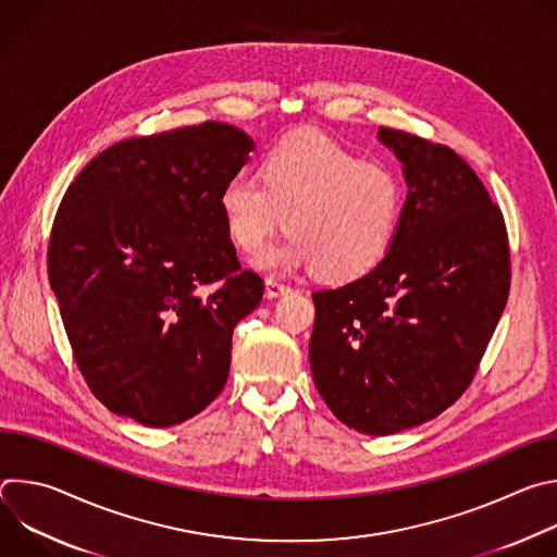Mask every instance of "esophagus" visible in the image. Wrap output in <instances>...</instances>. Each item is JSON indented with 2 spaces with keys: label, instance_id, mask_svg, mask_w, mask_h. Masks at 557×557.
Instances as JSON below:
<instances>
[{
  "label": "esophagus",
  "instance_id": "esophagus-1",
  "mask_svg": "<svg viewBox=\"0 0 557 557\" xmlns=\"http://www.w3.org/2000/svg\"><path fill=\"white\" fill-rule=\"evenodd\" d=\"M286 293H290L288 284H284V282L275 280V277H267V297H282Z\"/></svg>",
  "mask_w": 557,
  "mask_h": 557
}]
</instances>
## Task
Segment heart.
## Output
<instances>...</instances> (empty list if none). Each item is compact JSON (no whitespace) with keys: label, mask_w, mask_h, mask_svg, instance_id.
Here are the masks:
<instances>
[{"label":"heart","mask_w":557,"mask_h":557,"mask_svg":"<svg viewBox=\"0 0 557 557\" xmlns=\"http://www.w3.org/2000/svg\"><path fill=\"white\" fill-rule=\"evenodd\" d=\"M260 176L262 185L233 176L218 200L228 240L245 253L264 249L286 220L290 237L258 258L260 269L312 264L324 280L348 282L387 256L406 202L392 170L324 134L293 132L262 156Z\"/></svg>","instance_id":"heart-1"}]
</instances>
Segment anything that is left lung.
I'll return each mask as SVG.
<instances>
[{"mask_svg":"<svg viewBox=\"0 0 557 557\" xmlns=\"http://www.w3.org/2000/svg\"><path fill=\"white\" fill-rule=\"evenodd\" d=\"M408 198L387 256L363 277L312 293L308 357L348 428L387 436L447 410L469 387L509 297L503 211L462 158L379 127Z\"/></svg>","mask_w":557,"mask_h":557,"instance_id":"1","label":"left lung"}]
</instances>
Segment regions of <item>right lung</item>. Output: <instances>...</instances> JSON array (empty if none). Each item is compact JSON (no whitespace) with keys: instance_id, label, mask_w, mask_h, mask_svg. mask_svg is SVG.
Listing matches in <instances>:
<instances>
[{"instance_id":"obj_1","label":"right lung","mask_w":557,"mask_h":557,"mask_svg":"<svg viewBox=\"0 0 557 557\" xmlns=\"http://www.w3.org/2000/svg\"><path fill=\"white\" fill-rule=\"evenodd\" d=\"M251 149L243 129L205 121L121 140L67 187L48 277L72 357L110 412L170 428L222 392L233 329L264 295L218 202Z\"/></svg>"}]
</instances>
